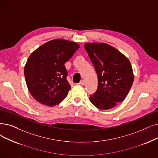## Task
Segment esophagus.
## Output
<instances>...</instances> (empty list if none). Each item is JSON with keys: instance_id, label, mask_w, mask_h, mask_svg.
Returning <instances> with one entry per match:
<instances>
[{"instance_id": "esophagus-1", "label": "esophagus", "mask_w": 158, "mask_h": 158, "mask_svg": "<svg viewBox=\"0 0 158 158\" xmlns=\"http://www.w3.org/2000/svg\"><path fill=\"white\" fill-rule=\"evenodd\" d=\"M85 81L84 80H82V81H80L79 85H85Z\"/></svg>"}]
</instances>
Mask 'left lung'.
Masks as SVG:
<instances>
[{
  "mask_svg": "<svg viewBox=\"0 0 158 158\" xmlns=\"http://www.w3.org/2000/svg\"><path fill=\"white\" fill-rule=\"evenodd\" d=\"M98 77V90L90 98L100 110L110 109L123 101L134 82L132 68L127 57L106 43L84 45Z\"/></svg>",
  "mask_w": 158,
  "mask_h": 158,
  "instance_id": "obj_1",
  "label": "left lung"
}]
</instances>
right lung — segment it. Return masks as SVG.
Segmentation results:
<instances>
[{
    "label": "right lung",
    "mask_w": 158,
    "mask_h": 158,
    "mask_svg": "<svg viewBox=\"0 0 158 158\" xmlns=\"http://www.w3.org/2000/svg\"><path fill=\"white\" fill-rule=\"evenodd\" d=\"M79 44L65 39L48 41L33 52L24 66L27 87L41 104L53 106L62 101L70 90L64 63Z\"/></svg>",
    "instance_id": "right-lung-1"
}]
</instances>
